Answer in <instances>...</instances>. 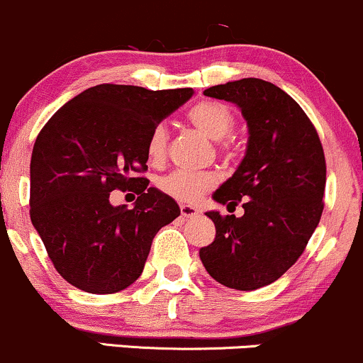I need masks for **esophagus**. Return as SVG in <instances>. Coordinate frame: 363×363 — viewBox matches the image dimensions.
I'll list each match as a JSON object with an SVG mask.
<instances>
[{
    "instance_id": "1",
    "label": "esophagus",
    "mask_w": 363,
    "mask_h": 363,
    "mask_svg": "<svg viewBox=\"0 0 363 363\" xmlns=\"http://www.w3.org/2000/svg\"><path fill=\"white\" fill-rule=\"evenodd\" d=\"M180 213H182L183 218H195V216L199 214V211H197V207L185 206V203H183V206L180 207Z\"/></svg>"
}]
</instances>
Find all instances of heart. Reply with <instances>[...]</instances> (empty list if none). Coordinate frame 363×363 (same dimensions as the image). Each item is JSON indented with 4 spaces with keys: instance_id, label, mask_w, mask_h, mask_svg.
Masks as SVG:
<instances>
[{
    "instance_id": "obj_1",
    "label": "heart",
    "mask_w": 363,
    "mask_h": 363,
    "mask_svg": "<svg viewBox=\"0 0 363 363\" xmlns=\"http://www.w3.org/2000/svg\"><path fill=\"white\" fill-rule=\"evenodd\" d=\"M190 123L199 132L211 140H221L219 150L225 157H231L235 152V142L224 137L235 127L233 111L226 104L218 101H201L194 104L186 113ZM166 140H168V130L164 125H157L152 128L147 138V157L150 162H161L166 154ZM216 185V177L213 173L201 171V173H189V171H174L166 174L160 180V189L169 197L178 202H195L203 194L209 192Z\"/></svg>"
}]
</instances>
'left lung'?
<instances>
[{
    "mask_svg": "<svg viewBox=\"0 0 363 363\" xmlns=\"http://www.w3.org/2000/svg\"><path fill=\"white\" fill-rule=\"evenodd\" d=\"M203 96L225 99L247 120V152L213 199L242 203V218L206 213L216 238L199 255L218 283L252 291L274 283L303 254L324 209L325 160L317 130L293 97L274 84L242 79Z\"/></svg>",
    "mask_w": 363,
    "mask_h": 363,
    "instance_id": "left-lung-1",
    "label": "left lung"
}]
</instances>
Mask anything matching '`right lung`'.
<instances>
[{
  "mask_svg": "<svg viewBox=\"0 0 363 363\" xmlns=\"http://www.w3.org/2000/svg\"><path fill=\"white\" fill-rule=\"evenodd\" d=\"M192 89L149 91L101 84L50 118L30 160V219L56 271L79 290L116 293L142 274L157 231L180 207L147 186V138ZM113 189H133V210L111 206Z\"/></svg>",
  "mask_w": 363,
  "mask_h": 363,
  "instance_id": "1",
  "label": "right lung"
}]
</instances>
